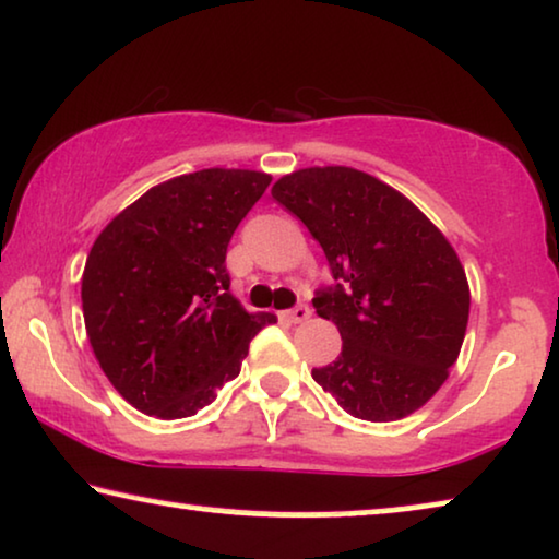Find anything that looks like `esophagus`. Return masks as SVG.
I'll use <instances>...</instances> for the list:
<instances>
[{
    "label": "esophagus",
    "instance_id": "esophagus-1",
    "mask_svg": "<svg viewBox=\"0 0 559 559\" xmlns=\"http://www.w3.org/2000/svg\"><path fill=\"white\" fill-rule=\"evenodd\" d=\"M282 318H285L287 323H302V320L310 318V308L308 305H297V308L282 312Z\"/></svg>",
    "mask_w": 559,
    "mask_h": 559
}]
</instances>
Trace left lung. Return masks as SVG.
Wrapping results in <instances>:
<instances>
[{
	"label": "left lung",
	"instance_id": "left-lung-1",
	"mask_svg": "<svg viewBox=\"0 0 559 559\" xmlns=\"http://www.w3.org/2000/svg\"><path fill=\"white\" fill-rule=\"evenodd\" d=\"M272 198L308 226L335 280L312 305L343 348L312 379L358 419L417 412L445 384L468 328L453 243L407 195L356 167H302L274 182Z\"/></svg>",
	"mask_w": 559,
	"mask_h": 559
}]
</instances>
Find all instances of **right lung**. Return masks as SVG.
<instances>
[{
    "label": "right lung",
    "instance_id": "obj_1",
    "mask_svg": "<svg viewBox=\"0 0 559 559\" xmlns=\"http://www.w3.org/2000/svg\"><path fill=\"white\" fill-rule=\"evenodd\" d=\"M272 175L209 167L178 175L114 216L88 251L81 302L94 356L134 409L195 415L239 377L272 312L228 293L226 249Z\"/></svg>",
    "mask_w": 559,
    "mask_h": 559
}]
</instances>
